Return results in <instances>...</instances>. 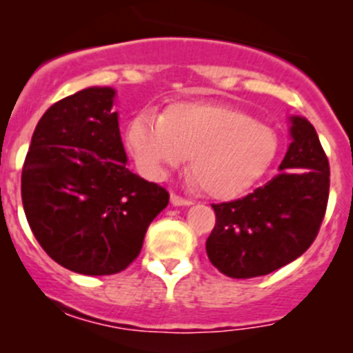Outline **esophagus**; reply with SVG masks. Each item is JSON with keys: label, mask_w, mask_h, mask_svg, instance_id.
<instances>
[{"label": "esophagus", "mask_w": 353, "mask_h": 353, "mask_svg": "<svg viewBox=\"0 0 353 353\" xmlns=\"http://www.w3.org/2000/svg\"><path fill=\"white\" fill-rule=\"evenodd\" d=\"M170 205H174V206H190V205H193V201L177 196V194H170Z\"/></svg>", "instance_id": "obj_1"}]
</instances>
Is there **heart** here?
<instances>
[{"label":"heart","instance_id":"1","mask_svg":"<svg viewBox=\"0 0 353 353\" xmlns=\"http://www.w3.org/2000/svg\"><path fill=\"white\" fill-rule=\"evenodd\" d=\"M126 147L138 169L162 179L191 155L201 190L232 199L254 186L276 155V137L249 114L216 102H176L160 116L145 109L130 121Z\"/></svg>","mask_w":353,"mask_h":353}]
</instances>
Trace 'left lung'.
Wrapping results in <instances>:
<instances>
[{"label":"left lung","mask_w":353,"mask_h":353,"mask_svg":"<svg viewBox=\"0 0 353 353\" xmlns=\"http://www.w3.org/2000/svg\"><path fill=\"white\" fill-rule=\"evenodd\" d=\"M290 145L279 176L243 199L212 205L216 223L206 254L230 279L268 275L304 254L328 205L330 163L314 126L290 116Z\"/></svg>","instance_id":"8db88e82"}]
</instances>
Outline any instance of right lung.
I'll return each mask as SVG.
<instances>
[{"label": "right lung", "mask_w": 353, "mask_h": 353, "mask_svg": "<svg viewBox=\"0 0 353 353\" xmlns=\"http://www.w3.org/2000/svg\"><path fill=\"white\" fill-rule=\"evenodd\" d=\"M112 87H88L44 112L22 170L28 225L81 275H114L140 254L169 193L128 169Z\"/></svg>", "instance_id": "add662e5"}]
</instances>
